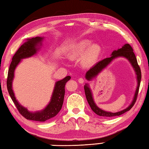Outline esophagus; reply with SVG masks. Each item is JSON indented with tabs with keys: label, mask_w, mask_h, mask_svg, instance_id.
Masks as SVG:
<instances>
[{
	"label": "esophagus",
	"mask_w": 149,
	"mask_h": 149,
	"mask_svg": "<svg viewBox=\"0 0 149 149\" xmlns=\"http://www.w3.org/2000/svg\"><path fill=\"white\" fill-rule=\"evenodd\" d=\"M78 81H79V83H84V81H85V79H83V78H79V79H78Z\"/></svg>",
	"instance_id": "obj_1"
}]
</instances>
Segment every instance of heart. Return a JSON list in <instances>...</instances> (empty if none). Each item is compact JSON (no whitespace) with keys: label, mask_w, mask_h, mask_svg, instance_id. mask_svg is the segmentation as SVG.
<instances>
[{"label":"heart","mask_w":149,"mask_h":149,"mask_svg":"<svg viewBox=\"0 0 149 149\" xmlns=\"http://www.w3.org/2000/svg\"><path fill=\"white\" fill-rule=\"evenodd\" d=\"M91 44L90 40H81L70 47L68 55L72 59L83 56L82 62L85 66L93 65L100 55L102 49L98 44Z\"/></svg>","instance_id":"1"}]
</instances>
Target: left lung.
I'll return each instance as SVG.
<instances>
[{
	"label": "left lung",
	"instance_id": "left-lung-1",
	"mask_svg": "<svg viewBox=\"0 0 149 149\" xmlns=\"http://www.w3.org/2000/svg\"><path fill=\"white\" fill-rule=\"evenodd\" d=\"M118 56H123V57H125L127 59H128V61L130 62L132 66L134 67L135 71L136 72L137 78V86L136 93H135L134 98L133 101L132 102L131 105H130L128 107H127L126 109L117 113L107 112V111H105L104 110L100 109L99 107H97V105L95 104V103H94L93 100V96H92L91 91L88 87V85L87 84H86V85L84 86V89H85L86 98L87 100L88 104L91 107V109L93 110L96 115L101 116V117H116V116H119V115H123V113H126L129 110H130L131 108L134 106V105L136 102L137 95H138L141 79V72L139 66L138 65V64H137V58L134 53L133 48H132L131 45L128 44H125L124 46H123V47L119 49H118L117 51H114L112 53L111 56L110 57L104 58V60L98 62V63L96 64L93 68H91L87 72H86V75H85L86 79L87 80H91L93 77H95L96 75H98V73L100 72L105 67H106L108 64H109L113 60V59L117 57H118Z\"/></svg>",
	"mask_w": 149,
	"mask_h": 149
}]
</instances>
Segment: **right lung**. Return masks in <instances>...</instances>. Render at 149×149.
<instances>
[{"label":"right lung","instance_id":"1","mask_svg":"<svg viewBox=\"0 0 149 149\" xmlns=\"http://www.w3.org/2000/svg\"><path fill=\"white\" fill-rule=\"evenodd\" d=\"M41 37L32 38L31 39H28L26 42L21 45L20 47L16 51L14 55L12 57V61L11 62L10 68L8 72V77L6 81L7 89L8 93L12 98L13 102L14 103L16 108L20 114L25 117L26 119L45 122L55 117L60 111L63 107L64 94H65V85L68 81L70 79L71 77L66 76L65 78L56 83L55 88L51 97V100L49 104L45 109L40 112L31 113L23 106L19 104L14 96V94L12 88V82L14 75V70L15 67L19 63L21 59L29 57L34 55L37 51L36 46L38 44L41 42L42 40Z\"/></svg>","mask_w":149,"mask_h":149}]
</instances>
